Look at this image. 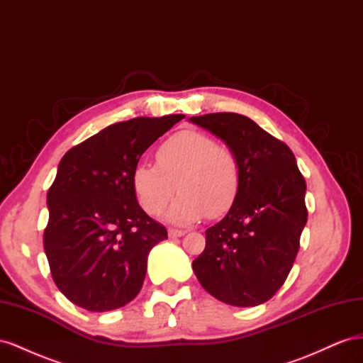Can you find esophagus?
Here are the masks:
<instances>
[{"label": "esophagus", "mask_w": 363, "mask_h": 363, "mask_svg": "<svg viewBox=\"0 0 363 363\" xmlns=\"http://www.w3.org/2000/svg\"><path fill=\"white\" fill-rule=\"evenodd\" d=\"M183 235H186L184 230H177V228H169L168 230V236L169 238H180Z\"/></svg>", "instance_id": "esophagus-1"}]
</instances>
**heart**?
<instances>
[{
  "label": "heart",
  "mask_w": 363,
  "mask_h": 363,
  "mask_svg": "<svg viewBox=\"0 0 363 363\" xmlns=\"http://www.w3.org/2000/svg\"><path fill=\"white\" fill-rule=\"evenodd\" d=\"M156 164L139 163L131 174L133 192L148 215H160L177 189L167 219L195 223L225 215L238 200L242 168L236 152L203 131L182 130L156 150Z\"/></svg>",
  "instance_id": "heart-1"
}]
</instances>
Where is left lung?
<instances>
[{"label":"left lung","mask_w":363,"mask_h":363,"mask_svg":"<svg viewBox=\"0 0 363 363\" xmlns=\"http://www.w3.org/2000/svg\"><path fill=\"white\" fill-rule=\"evenodd\" d=\"M189 121L223 139L242 168L238 200L206 230L194 272L216 300L259 306L281 288L298 252L307 223L304 177L291 148L244 115L207 113Z\"/></svg>","instance_id":"1"}]
</instances>
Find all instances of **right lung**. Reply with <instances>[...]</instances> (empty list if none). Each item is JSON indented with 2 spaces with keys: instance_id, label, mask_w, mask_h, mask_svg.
Masks as SVG:
<instances>
[{
  "instance_id": "obj_1",
  "label": "right lung",
  "mask_w": 363,
  "mask_h": 363,
  "mask_svg": "<svg viewBox=\"0 0 363 363\" xmlns=\"http://www.w3.org/2000/svg\"><path fill=\"white\" fill-rule=\"evenodd\" d=\"M183 118L123 121L62 157L47 194L43 248L54 283L71 303L107 312L139 294L148 252L168 232L142 211L131 174L152 142Z\"/></svg>"
}]
</instances>
